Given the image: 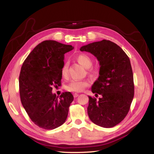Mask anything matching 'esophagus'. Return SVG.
<instances>
[{
  "mask_svg": "<svg viewBox=\"0 0 154 154\" xmlns=\"http://www.w3.org/2000/svg\"><path fill=\"white\" fill-rule=\"evenodd\" d=\"M78 96H79V94H78V93H74V94H73L74 98H76V97H77Z\"/></svg>",
  "mask_w": 154,
  "mask_h": 154,
  "instance_id": "esophagus-1",
  "label": "esophagus"
}]
</instances>
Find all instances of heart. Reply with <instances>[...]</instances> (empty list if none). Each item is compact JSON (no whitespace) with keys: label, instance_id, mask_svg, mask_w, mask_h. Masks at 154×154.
Instances as JSON below:
<instances>
[{"label":"heart","instance_id":"b5f03b06","mask_svg":"<svg viewBox=\"0 0 154 154\" xmlns=\"http://www.w3.org/2000/svg\"><path fill=\"white\" fill-rule=\"evenodd\" d=\"M76 60L82 66L86 69H89L93 65L92 59L87 54H82L78 55L76 57ZM67 70L68 64L65 63L63 64L61 70L62 77L65 78L67 76ZM89 82L87 80H73L66 86V90L70 92L79 93L89 86Z\"/></svg>","mask_w":154,"mask_h":154}]
</instances>
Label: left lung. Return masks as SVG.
I'll list each match as a JSON object with an SVG mask.
<instances>
[{"mask_svg": "<svg viewBox=\"0 0 154 154\" xmlns=\"http://www.w3.org/2000/svg\"><path fill=\"white\" fill-rule=\"evenodd\" d=\"M93 54L99 61V76L91 91L95 96H89L87 113L92 122L103 128H112L127 115L134 94L133 73L129 57L114 42L103 40L80 48Z\"/></svg>", "mask_w": 154, "mask_h": 154, "instance_id": "obj_1", "label": "left lung"}]
</instances>
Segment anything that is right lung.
I'll return each instance as SVG.
<instances>
[{
    "label": "right lung",
    "mask_w": 154,
    "mask_h": 154,
    "mask_svg": "<svg viewBox=\"0 0 154 154\" xmlns=\"http://www.w3.org/2000/svg\"><path fill=\"white\" fill-rule=\"evenodd\" d=\"M73 48L45 40L34 48L22 64L19 76L21 103L32 122L42 128L55 129L67 119L73 94L65 92L59 97L51 91L53 86L61 85L64 54Z\"/></svg>",
    "instance_id": "add662e5"
}]
</instances>
